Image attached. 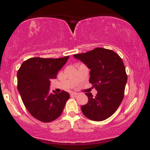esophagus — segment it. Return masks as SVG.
<instances>
[{
	"instance_id": "obj_1",
	"label": "esophagus",
	"mask_w": 150,
	"mask_h": 150,
	"mask_svg": "<svg viewBox=\"0 0 150 150\" xmlns=\"http://www.w3.org/2000/svg\"><path fill=\"white\" fill-rule=\"evenodd\" d=\"M71 95L72 96H77V95H78V93H76V92H72Z\"/></svg>"
}]
</instances>
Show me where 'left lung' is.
<instances>
[{"label": "left lung", "mask_w": 150, "mask_h": 150, "mask_svg": "<svg viewBox=\"0 0 150 150\" xmlns=\"http://www.w3.org/2000/svg\"><path fill=\"white\" fill-rule=\"evenodd\" d=\"M90 69L89 82L97 90L96 96L86 93L88 103L81 107L89 120L100 122L112 116L123 100L127 75L122 59L112 50L95 48L74 54Z\"/></svg>", "instance_id": "1"}]
</instances>
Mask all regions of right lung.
<instances>
[{
  "mask_svg": "<svg viewBox=\"0 0 150 150\" xmlns=\"http://www.w3.org/2000/svg\"><path fill=\"white\" fill-rule=\"evenodd\" d=\"M69 56L59 59L30 58L17 72V88L27 110L35 119L50 122L62 113L69 93L50 92V80L55 79Z\"/></svg>",
  "mask_w": 150,
  "mask_h": 150,
  "instance_id": "1",
  "label": "right lung"
}]
</instances>
